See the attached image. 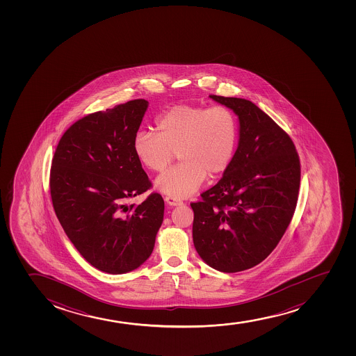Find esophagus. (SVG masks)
I'll return each instance as SVG.
<instances>
[{
  "label": "esophagus",
  "instance_id": "obj_1",
  "mask_svg": "<svg viewBox=\"0 0 356 356\" xmlns=\"http://www.w3.org/2000/svg\"><path fill=\"white\" fill-rule=\"evenodd\" d=\"M165 202H166L168 205H171V207H178V205H183V202H181L180 200H178V198H176V197H165Z\"/></svg>",
  "mask_w": 356,
  "mask_h": 356
}]
</instances>
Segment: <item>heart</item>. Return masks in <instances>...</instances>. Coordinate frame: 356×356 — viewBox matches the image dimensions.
Returning <instances> with one entry per match:
<instances>
[{
	"label": "heart",
	"instance_id": "obj_1",
	"mask_svg": "<svg viewBox=\"0 0 356 356\" xmlns=\"http://www.w3.org/2000/svg\"><path fill=\"white\" fill-rule=\"evenodd\" d=\"M156 131L140 129L133 149L149 171L163 172L175 159L180 163L156 180L168 196H193L209 177L218 176L232 163L237 141L236 120L223 106L205 108L179 104L158 116Z\"/></svg>",
	"mask_w": 356,
	"mask_h": 356
}]
</instances>
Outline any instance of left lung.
Segmentation results:
<instances>
[{"label": "left lung", "instance_id": "left-lung-1", "mask_svg": "<svg viewBox=\"0 0 356 356\" xmlns=\"http://www.w3.org/2000/svg\"><path fill=\"white\" fill-rule=\"evenodd\" d=\"M209 97L236 115L238 143L221 180L191 204L193 245L207 265L235 273L265 260L286 232L300 163L290 136L258 106L245 98Z\"/></svg>", "mask_w": 356, "mask_h": 356}]
</instances>
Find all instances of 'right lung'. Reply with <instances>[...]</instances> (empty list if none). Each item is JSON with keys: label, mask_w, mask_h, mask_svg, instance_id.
Wrapping results in <instances>:
<instances>
[{"label": "right lung", "mask_w": 356, "mask_h": 356, "mask_svg": "<svg viewBox=\"0 0 356 356\" xmlns=\"http://www.w3.org/2000/svg\"><path fill=\"white\" fill-rule=\"evenodd\" d=\"M149 103L134 99L78 120L54 153L49 188L54 211L83 258L109 274L128 273L151 257L163 220V200L151 188L133 149Z\"/></svg>", "instance_id": "right-lung-1"}]
</instances>
